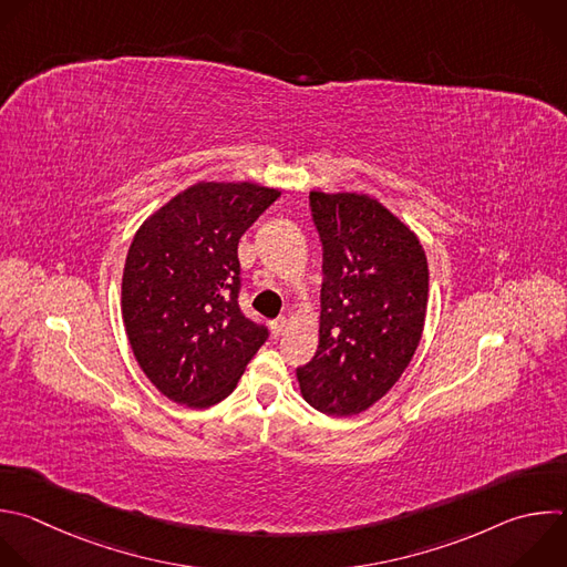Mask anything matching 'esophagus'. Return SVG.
<instances>
[{"instance_id": "1", "label": "esophagus", "mask_w": 567, "mask_h": 567, "mask_svg": "<svg viewBox=\"0 0 567 567\" xmlns=\"http://www.w3.org/2000/svg\"><path fill=\"white\" fill-rule=\"evenodd\" d=\"M285 331H287V320H285V318H278V320L271 322V333H274L276 338H280Z\"/></svg>"}]
</instances>
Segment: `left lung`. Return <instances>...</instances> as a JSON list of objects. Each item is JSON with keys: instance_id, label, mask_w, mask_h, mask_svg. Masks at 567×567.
<instances>
[{"instance_id": "obj_1", "label": "left lung", "mask_w": 567, "mask_h": 567, "mask_svg": "<svg viewBox=\"0 0 567 567\" xmlns=\"http://www.w3.org/2000/svg\"><path fill=\"white\" fill-rule=\"evenodd\" d=\"M322 243L320 340L296 369L302 399L329 416H355L408 369L425 327L430 271L423 245L364 194H309Z\"/></svg>"}]
</instances>
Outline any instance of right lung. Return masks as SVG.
Listing matches in <instances>:
<instances>
[{
    "mask_svg": "<svg viewBox=\"0 0 567 567\" xmlns=\"http://www.w3.org/2000/svg\"><path fill=\"white\" fill-rule=\"evenodd\" d=\"M280 198L254 182H198L137 229L122 276V318L146 379L173 403L227 399L269 331L238 305V243Z\"/></svg>",
    "mask_w": 567,
    "mask_h": 567,
    "instance_id": "1",
    "label": "right lung"
}]
</instances>
